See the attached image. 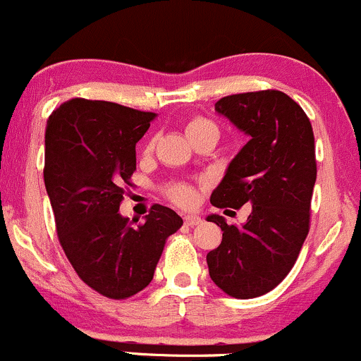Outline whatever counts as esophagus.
Masks as SVG:
<instances>
[{
  "instance_id": "obj_1",
  "label": "esophagus",
  "mask_w": 361,
  "mask_h": 361,
  "mask_svg": "<svg viewBox=\"0 0 361 361\" xmlns=\"http://www.w3.org/2000/svg\"><path fill=\"white\" fill-rule=\"evenodd\" d=\"M200 223H202V219H200V217H197V216H187V217H185V224H187L188 228L199 226Z\"/></svg>"
}]
</instances>
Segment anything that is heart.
<instances>
[{
    "mask_svg": "<svg viewBox=\"0 0 361 361\" xmlns=\"http://www.w3.org/2000/svg\"><path fill=\"white\" fill-rule=\"evenodd\" d=\"M205 128H217V126L214 125L211 120H207V118L197 116L188 121L187 135H190V133L200 132V130H205ZM149 147H152V144H150ZM164 192L169 200L174 202L176 205H181V207H190V205H193V202H195V197H197L193 187H190L188 183H183V181H174V183L166 187Z\"/></svg>",
    "mask_w": 361,
    "mask_h": 361,
    "instance_id": "b5f03b06",
    "label": "heart"
}]
</instances>
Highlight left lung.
Wrapping results in <instances>:
<instances>
[{"label":"left lung","mask_w":361,"mask_h":361,"mask_svg":"<svg viewBox=\"0 0 361 361\" xmlns=\"http://www.w3.org/2000/svg\"><path fill=\"white\" fill-rule=\"evenodd\" d=\"M216 111L250 140L231 161L211 204H250L252 214L243 226L216 214L207 217L223 229L221 245L207 253L209 274L226 295L257 298L290 274L310 229L314 130L298 102L274 89L226 96Z\"/></svg>","instance_id":"8db88e82"}]
</instances>
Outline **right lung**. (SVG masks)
Masks as SVG:
<instances>
[{
  "mask_svg": "<svg viewBox=\"0 0 361 361\" xmlns=\"http://www.w3.org/2000/svg\"><path fill=\"white\" fill-rule=\"evenodd\" d=\"M156 113L75 97L46 125L44 185L59 245L78 277L111 300L149 286L166 240L183 219L154 204L132 226L120 204L137 169L135 144Z\"/></svg>",
  "mask_w": 361,
  "mask_h": 361,
  "instance_id": "obj_1",
  "label": "right lung"
}]
</instances>
